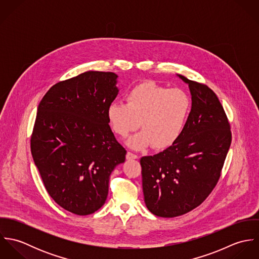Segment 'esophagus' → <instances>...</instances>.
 <instances>
[{
	"label": "esophagus",
	"mask_w": 259,
	"mask_h": 259,
	"mask_svg": "<svg viewBox=\"0 0 259 259\" xmlns=\"http://www.w3.org/2000/svg\"><path fill=\"white\" fill-rule=\"evenodd\" d=\"M126 158H127V159H136V158H139V156H138V154H136V153H133V152H131V151H127V152H126Z\"/></svg>",
	"instance_id": "obj_1"
}]
</instances>
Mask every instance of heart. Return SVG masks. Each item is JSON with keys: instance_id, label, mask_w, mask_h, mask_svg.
Returning <instances> with one entry per match:
<instances>
[{"instance_id": "heart-1", "label": "heart", "mask_w": 259, "mask_h": 259, "mask_svg": "<svg viewBox=\"0 0 259 259\" xmlns=\"http://www.w3.org/2000/svg\"><path fill=\"white\" fill-rule=\"evenodd\" d=\"M190 106V99L184 91L145 81L127 92L125 104H111L107 116L113 133L122 139L140 125L143 131L127 142L131 148L140 149L151 145L154 149H163L181 136Z\"/></svg>"}]
</instances>
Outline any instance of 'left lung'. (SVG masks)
<instances>
[{
    "label": "left lung",
    "mask_w": 259,
    "mask_h": 259,
    "mask_svg": "<svg viewBox=\"0 0 259 259\" xmlns=\"http://www.w3.org/2000/svg\"><path fill=\"white\" fill-rule=\"evenodd\" d=\"M179 76L188 83L192 101L185 127L174 145L141 158L145 202L160 218L183 215L206 199L231 144L230 124L214 92Z\"/></svg>",
    "instance_id": "obj_1"
}]
</instances>
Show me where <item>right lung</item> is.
Wrapping results in <instances>:
<instances>
[{
	"label": "right lung",
	"instance_id": "add662e5",
	"mask_svg": "<svg viewBox=\"0 0 259 259\" xmlns=\"http://www.w3.org/2000/svg\"><path fill=\"white\" fill-rule=\"evenodd\" d=\"M116 77L90 71L59 81L37 107L31 137L35 164L50 196L77 215L104 205L111 171L125 160L107 116L118 93Z\"/></svg>",
	"mask_w": 259,
	"mask_h": 259
}]
</instances>
